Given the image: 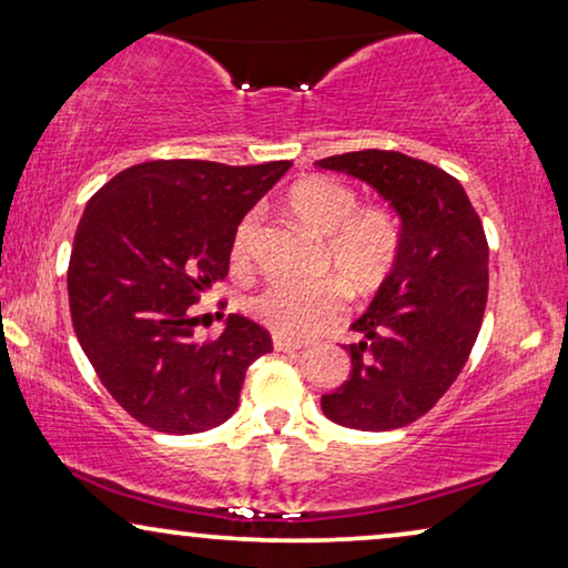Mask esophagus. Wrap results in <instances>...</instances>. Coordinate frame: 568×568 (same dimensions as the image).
Wrapping results in <instances>:
<instances>
[{"instance_id":"1","label":"esophagus","mask_w":568,"mask_h":568,"mask_svg":"<svg viewBox=\"0 0 568 568\" xmlns=\"http://www.w3.org/2000/svg\"><path fill=\"white\" fill-rule=\"evenodd\" d=\"M274 348L276 352H300V348H305V344H302V341L284 338V336H274Z\"/></svg>"}]
</instances>
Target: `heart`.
Returning a JSON list of instances; mask_svg holds the SVG:
<instances>
[{
  "instance_id": "obj_1",
  "label": "heart",
  "mask_w": 568,
  "mask_h": 568,
  "mask_svg": "<svg viewBox=\"0 0 568 568\" xmlns=\"http://www.w3.org/2000/svg\"><path fill=\"white\" fill-rule=\"evenodd\" d=\"M286 209L307 232L323 237V268L338 278L315 284L268 282L245 297V310L276 336L302 341L328 328L346 310V292L367 294L390 274L400 251V230L390 212L359 206L352 185L328 175L302 178L286 193ZM258 216L245 214L230 243V263L245 271Z\"/></svg>"
}]
</instances>
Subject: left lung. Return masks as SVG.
Instances as JSON below:
<instances>
[{
  "label": "left lung",
  "mask_w": 568,
  "mask_h": 568,
  "mask_svg": "<svg viewBox=\"0 0 568 568\" xmlns=\"http://www.w3.org/2000/svg\"><path fill=\"white\" fill-rule=\"evenodd\" d=\"M359 178L395 209L400 251L344 346L352 375L321 398L333 424L400 429L455 383L476 344L488 294V245L468 193L445 170L400 152L362 150L317 160Z\"/></svg>",
  "instance_id": "1"
}]
</instances>
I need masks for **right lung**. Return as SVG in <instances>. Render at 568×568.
<instances>
[{"mask_svg":"<svg viewBox=\"0 0 568 568\" xmlns=\"http://www.w3.org/2000/svg\"><path fill=\"white\" fill-rule=\"evenodd\" d=\"M290 165L152 160L84 206L67 274L72 325L100 383L139 424L165 434L224 424L247 367L274 348L237 313L199 344L189 307L224 282L235 227Z\"/></svg>","mask_w":568,"mask_h":568,"instance_id":"1","label":"right lung"}]
</instances>
